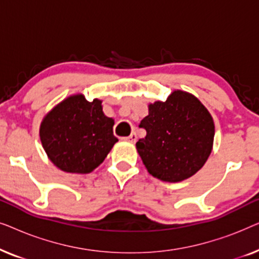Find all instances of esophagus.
<instances>
[{"instance_id":"34e87169","label":"esophagus","mask_w":259,"mask_h":259,"mask_svg":"<svg viewBox=\"0 0 259 259\" xmlns=\"http://www.w3.org/2000/svg\"><path fill=\"white\" fill-rule=\"evenodd\" d=\"M125 140L128 141V143H132V144L136 143V141H137V134L136 133H132V134H131V136L126 137Z\"/></svg>"}]
</instances>
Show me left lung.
<instances>
[{"mask_svg": "<svg viewBox=\"0 0 259 259\" xmlns=\"http://www.w3.org/2000/svg\"><path fill=\"white\" fill-rule=\"evenodd\" d=\"M139 127L146 137L137 143L147 171L162 182L177 183L203 167L212 151L214 123L192 94L175 91L165 102L148 106Z\"/></svg>", "mask_w": 259, "mask_h": 259, "instance_id": "8db88e82", "label": "left lung"}]
</instances>
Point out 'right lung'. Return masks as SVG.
<instances>
[{
	"instance_id": "obj_1",
	"label": "right lung",
	"mask_w": 259,
	"mask_h": 259,
	"mask_svg": "<svg viewBox=\"0 0 259 259\" xmlns=\"http://www.w3.org/2000/svg\"><path fill=\"white\" fill-rule=\"evenodd\" d=\"M114 120L102 112L101 101L73 95L48 113L40 127L46 153L54 165L69 173H90L98 167L118 139Z\"/></svg>"
}]
</instances>
